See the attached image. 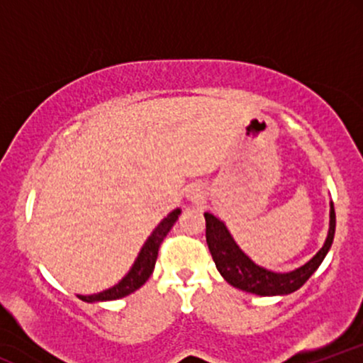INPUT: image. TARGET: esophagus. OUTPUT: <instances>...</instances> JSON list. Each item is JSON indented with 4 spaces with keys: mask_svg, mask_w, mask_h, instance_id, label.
Segmentation results:
<instances>
[{
    "mask_svg": "<svg viewBox=\"0 0 363 363\" xmlns=\"http://www.w3.org/2000/svg\"><path fill=\"white\" fill-rule=\"evenodd\" d=\"M187 198H189V199H199V198H201V193H199V189H191V193L187 194Z\"/></svg>",
    "mask_w": 363,
    "mask_h": 363,
    "instance_id": "34e87169",
    "label": "esophagus"
}]
</instances>
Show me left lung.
<instances>
[{"label":"left lung","instance_id":"1","mask_svg":"<svg viewBox=\"0 0 363 363\" xmlns=\"http://www.w3.org/2000/svg\"><path fill=\"white\" fill-rule=\"evenodd\" d=\"M329 232L328 239L320 251L315 254L309 262L290 273H274L269 269L254 264L245 254L240 251L239 245L234 242L232 235L228 234L227 227L211 213H205L206 220V244L213 257L216 269L220 274L235 289L249 291V294L272 297V295H286L298 290L319 268L320 262L331 247L335 239L336 215L335 206L331 205L329 213Z\"/></svg>","mask_w":363,"mask_h":363}]
</instances>
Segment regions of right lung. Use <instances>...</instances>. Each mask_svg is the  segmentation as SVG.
Masks as SVG:
<instances>
[{
  "label": "right lung",
  "mask_w": 363,
  "mask_h": 363,
  "mask_svg": "<svg viewBox=\"0 0 363 363\" xmlns=\"http://www.w3.org/2000/svg\"><path fill=\"white\" fill-rule=\"evenodd\" d=\"M179 213L181 210H174L167 218H164L160 225L153 230V234L148 237V240L141 247V252L138 259L133 264L131 272L121 280L118 285H114L109 290H104L101 294L94 295H78V298H82L83 302H104V301H116V298H123L126 295L133 294L135 290H138L145 281L148 280L150 274L153 273L155 268V261L158 256V249H160L162 242H164L165 235L169 234L170 228L174 227V223L177 222Z\"/></svg>",
  "instance_id": "obj_1"
}]
</instances>
